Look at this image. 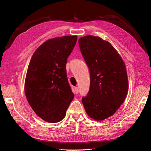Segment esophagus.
Instances as JSON below:
<instances>
[{
	"label": "esophagus",
	"mask_w": 151,
	"mask_h": 151,
	"mask_svg": "<svg viewBox=\"0 0 151 151\" xmlns=\"http://www.w3.org/2000/svg\"><path fill=\"white\" fill-rule=\"evenodd\" d=\"M74 92H75V94H78V93H79V88H77V87H75Z\"/></svg>",
	"instance_id": "obj_1"
}]
</instances>
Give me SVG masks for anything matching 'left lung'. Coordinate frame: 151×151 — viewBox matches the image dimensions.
I'll return each instance as SVG.
<instances>
[{
	"label": "left lung",
	"mask_w": 151,
	"mask_h": 151,
	"mask_svg": "<svg viewBox=\"0 0 151 151\" xmlns=\"http://www.w3.org/2000/svg\"><path fill=\"white\" fill-rule=\"evenodd\" d=\"M79 45L90 73V88L82 102L88 116L101 121L112 116L123 103L129 89L126 67L107 41L88 35Z\"/></svg>",
	"instance_id": "left-lung-1"
}]
</instances>
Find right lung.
Returning a JSON list of instances; mask_svg holds the SVG:
<instances>
[{
    "instance_id": "right-lung-1",
    "label": "right lung",
    "mask_w": 151,
    "mask_h": 151,
    "mask_svg": "<svg viewBox=\"0 0 151 151\" xmlns=\"http://www.w3.org/2000/svg\"><path fill=\"white\" fill-rule=\"evenodd\" d=\"M77 40V36L48 40L36 49L29 63L24 84L26 97L36 115L46 122L61 121L74 99L66 63Z\"/></svg>"
}]
</instances>
